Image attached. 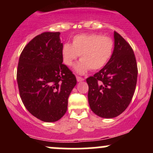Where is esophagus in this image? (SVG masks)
<instances>
[{
	"mask_svg": "<svg viewBox=\"0 0 153 153\" xmlns=\"http://www.w3.org/2000/svg\"><path fill=\"white\" fill-rule=\"evenodd\" d=\"M76 79H77V81H78V82H81V81H84V78H81V77H79V76H77Z\"/></svg>",
	"mask_w": 153,
	"mask_h": 153,
	"instance_id": "34e87169",
	"label": "esophagus"
}]
</instances>
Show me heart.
I'll use <instances>...</instances> for the list:
<instances>
[{
	"mask_svg": "<svg viewBox=\"0 0 153 153\" xmlns=\"http://www.w3.org/2000/svg\"><path fill=\"white\" fill-rule=\"evenodd\" d=\"M114 42L109 37L98 34H81L72 38V44L66 43L61 49L63 61L71 67L81 56L75 67V72L84 74L92 69L98 70L106 65L113 53Z\"/></svg>",
	"mask_w": 153,
	"mask_h": 153,
	"instance_id": "b5f03b06",
	"label": "heart"
}]
</instances>
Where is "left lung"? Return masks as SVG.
<instances>
[{"instance_id": "8db88e82", "label": "left lung", "mask_w": 153, "mask_h": 153, "mask_svg": "<svg viewBox=\"0 0 153 153\" xmlns=\"http://www.w3.org/2000/svg\"><path fill=\"white\" fill-rule=\"evenodd\" d=\"M138 67L130 45L114 32L112 57L98 72L86 79L88 101L92 112L104 118L122 113L130 104L135 92Z\"/></svg>"}]
</instances>
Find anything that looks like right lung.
<instances>
[{
  "mask_svg": "<svg viewBox=\"0 0 153 153\" xmlns=\"http://www.w3.org/2000/svg\"><path fill=\"white\" fill-rule=\"evenodd\" d=\"M60 32H44L24 47L17 70L20 96L27 110L44 122L61 119L76 85L75 75L63 64Z\"/></svg>",
  "mask_w": 153,
  "mask_h": 153,
  "instance_id": "obj_1",
  "label": "right lung"
}]
</instances>
